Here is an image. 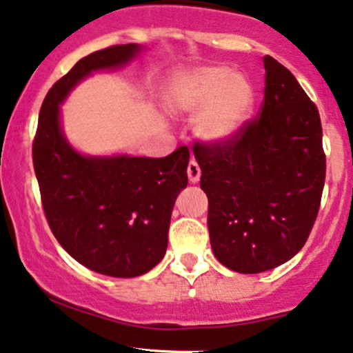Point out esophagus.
Instances as JSON below:
<instances>
[{"label": "esophagus", "instance_id": "34e87169", "mask_svg": "<svg viewBox=\"0 0 353 353\" xmlns=\"http://www.w3.org/2000/svg\"><path fill=\"white\" fill-rule=\"evenodd\" d=\"M186 172H188V178H190L191 183H198L199 176H201V168H199V165L194 162V160H191V162L188 163Z\"/></svg>", "mask_w": 353, "mask_h": 353}]
</instances>
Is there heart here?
<instances>
[{"mask_svg":"<svg viewBox=\"0 0 353 353\" xmlns=\"http://www.w3.org/2000/svg\"><path fill=\"white\" fill-rule=\"evenodd\" d=\"M255 90L242 73L224 67H203L185 77L176 86L175 104L185 112L203 111L198 119L199 136L210 142L232 137L249 117Z\"/></svg>","mask_w":353,"mask_h":353,"instance_id":"obj_1","label":"heart"}]
</instances>
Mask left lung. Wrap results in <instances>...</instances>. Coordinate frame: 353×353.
Listing matches in <instances>:
<instances>
[{
	"instance_id": "8db88e82",
	"label": "left lung",
	"mask_w": 353,
	"mask_h": 353,
	"mask_svg": "<svg viewBox=\"0 0 353 353\" xmlns=\"http://www.w3.org/2000/svg\"><path fill=\"white\" fill-rule=\"evenodd\" d=\"M259 116L221 142H194L216 259L260 273L293 259L310 237L325 180L319 111L288 68L263 57Z\"/></svg>"
}]
</instances>
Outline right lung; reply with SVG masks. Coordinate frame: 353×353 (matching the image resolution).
Instances as JSON below:
<instances>
[{
	"label": "right lung",
	"mask_w": 353,
	"mask_h": 353,
	"mask_svg": "<svg viewBox=\"0 0 353 353\" xmlns=\"http://www.w3.org/2000/svg\"><path fill=\"white\" fill-rule=\"evenodd\" d=\"M137 43L83 57L43 99L32 143L42 208L57 241L77 262L101 275L132 278L163 259L175 199L188 185V147L162 159L85 157L60 128V104L91 72L130 62Z\"/></svg>",
	"instance_id": "obj_1"
}]
</instances>
